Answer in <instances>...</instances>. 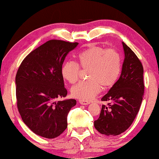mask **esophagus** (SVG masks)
<instances>
[{
    "instance_id": "obj_1",
    "label": "esophagus",
    "mask_w": 159,
    "mask_h": 159,
    "mask_svg": "<svg viewBox=\"0 0 159 159\" xmlns=\"http://www.w3.org/2000/svg\"><path fill=\"white\" fill-rule=\"evenodd\" d=\"M79 102L80 104H83V105H87V104H90V102L86 101V100H81V99H80V100H79Z\"/></svg>"
}]
</instances>
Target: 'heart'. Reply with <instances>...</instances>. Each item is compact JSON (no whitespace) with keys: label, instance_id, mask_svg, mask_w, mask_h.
<instances>
[{"label":"heart","instance_id":"heart-1","mask_svg":"<svg viewBox=\"0 0 159 159\" xmlns=\"http://www.w3.org/2000/svg\"><path fill=\"white\" fill-rule=\"evenodd\" d=\"M79 64L67 61L61 66V75L69 83L74 84L79 80L80 67L89 69V80L82 81L71 88L74 98L90 100L100 93L102 85L111 88L117 82L122 69L120 54L114 49H108L99 45H93L80 52L77 56Z\"/></svg>","mask_w":159,"mask_h":159}]
</instances>
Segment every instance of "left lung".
<instances>
[{"mask_svg":"<svg viewBox=\"0 0 159 159\" xmlns=\"http://www.w3.org/2000/svg\"><path fill=\"white\" fill-rule=\"evenodd\" d=\"M125 53L119 79L108 93L101 99L108 102L102 106L99 117L94 121L99 133L105 135H118L130 127L139 110L144 85V69L140 60L125 43Z\"/></svg>","mask_w":159,"mask_h":159,"instance_id":"left-lung-1","label":"left lung"}]
</instances>
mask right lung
Masks as SVG:
<instances>
[{"label": "right lung", "instance_id": "right-lung-1", "mask_svg": "<svg viewBox=\"0 0 159 159\" xmlns=\"http://www.w3.org/2000/svg\"><path fill=\"white\" fill-rule=\"evenodd\" d=\"M79 43L50 40L21 61L15 77L17 105L21 119L35 134L45 138L58 137L67 128V115L76 99L66 97L61 66Z\"/></svg>", "mask_w": 159, "mask_h": 159}]
</instances>
